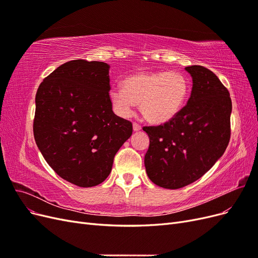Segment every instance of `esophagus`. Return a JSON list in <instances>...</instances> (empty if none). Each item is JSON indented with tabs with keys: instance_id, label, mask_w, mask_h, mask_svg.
Here are the masks:
<instances>
[{
	"instance_id": "1",
	"label": "esophagus",
	"mask_w": 258,
	"mask_h": 258,
	"mask_svg": "<svg viewBox=\"0 0 258 258\" xmlns=\"http://www.w3.org/2000/svg\"><path fill=\"white\" fill-rule=\"evenodd\" d=\"M132 127H134V131H140V130L142 129L141 126H140V124L137 123V122H134V124H132Z\"/></svg>"
}]
</instances>
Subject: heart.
I'll return each instance as SVG.
<instances>
[{"label": "heart", "mask_w": 258, "mask_h": 258, "mask_svg": "<svg viewBox=\"0 0 258 258\" xmlns=\"http://www.w3.org/2000/svg\"><path fill=\"white\" fill-rule=\"evenodd\" d=\"M188 92V80L181 72H137L122 81V88H112L108 98L114 112L122 118L130 117L135 103H140L147 121L163 123L182 110Z\"/></svg>", "instance_id": "heart-1"}]
</instances>
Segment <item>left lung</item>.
<instances>
[{"mask_svg":"<svg viewBox=\"0 0 258 258\" xmlns=\"http://www.w3.org/2000/svg\"><path fill=\"white\" fill-rule=\"evenodd\" d=\"M185 70L192 79L187 104L168 122L143 128L150 137L144 157L147 176L167 189L197 181L222 157L230 139L228 90L205 67Z\"/></svg>","mask_w":258,"mask_h":258,"instance_id":"left-lung-1","label":"left lung"}]
</instances>
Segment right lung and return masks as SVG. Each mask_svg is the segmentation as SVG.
<instances>
[{"label":"right lung","mask_w":258,"mask_h":258,"mask_svg":"<svg viewBox=\"0 0 258 258\" xmlns=\"http://www.w3.org/2000/svg\"><path fill=\"white\" fill-rule=\"evenodd\" d=\"M108 71L101 61L66 62L41 83L35 96L38 150L60 177L80 187L102 183L132 135V123L112 110Z\"/></svg>","instance_id":"1"}]
</instances>
